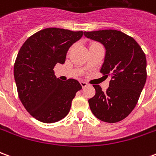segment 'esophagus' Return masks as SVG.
Here are the masks:
<instances>
[{"instance_id": "1", "label": "esophagus", "mask_w": 156, "mask_h": 156, "mask_svg": "<svg viewBox=\"0 0 156 156\" xmlns=\"http://www.w3.org/2000/svg\"><path fill=\"white\" fill-rule=\"evenodd\" d=\"M80 84L82 85V87H83V88H84V87H86V86H88V83H87V82H85V81H80Z\"/></svg>"}]
</instances>
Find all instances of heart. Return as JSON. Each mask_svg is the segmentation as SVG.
I'll use <instances>...</instances> for the list:
<instances>
[{"label": "heart", "mask_w": 156, "mask_h": 156, "mask_svg": "<svg viewBox=\"0 0 156 156\" xmlns=\"http://www.w3.org/2000/svg\"><path fill=\"white\" fill-rule=\"evenodd\" d=\"M92 44H94V43H92ZM92 44H91V45H92Z\"/></svg>", "instance_id": "1"}]
</instances>
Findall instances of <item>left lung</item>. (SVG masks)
<instances>
[{
    "mask_svg": "<svg viewBox=\"0 0 156 156\" xmlns=\"http://www.w3.org/2000/svg\"><path fill=\"white\" fill-rule=\"evenodd\" d=\"M84 36L104 44L106 56L100 73L111 78L105 92L99 85H94L96 93L88 99L90 109L104 122L123 120L137 105L146 81L145 54L132 37L120 31L84 32Z\"/></svg>",
    "mask_w": 156,
    "mask_h": 156,
    "instance_id": "left-lung-1",
    "label": "left lung"
}]
</instances>
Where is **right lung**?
Returning <instances> with one entry per match:
<instances>
[{
    "instance_id": "1",
    "label": "right lung",
    "mask_w": 156,
    "mask_h": 156,
    "mask_svg": "<svg viewBox=\"0 0 156 156\" xmlns=\"http://www.w3.org/2000/svg\"><path fill=\"white\" fill-rule=\"evenodd\" d=\"M83 32L45 28L32 35L19 50L14 64L17 93L23 106L32 117L43 123H55L67 116L78 81H61L53 68L63 64L68 48L81 38Z\"/></svg>"
}]
</instances>
